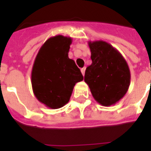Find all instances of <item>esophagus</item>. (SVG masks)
I'll use <instances>...</instances> for the list:
<instances>
[{
    "instance_id": "1",
    "label": "esophagus",
    "mask_w": 151,
    "mask_h": 151,
    "mask_svg": "<svg viewBox=\"0 0 151 151\" xmlns=\"http://www.w3.org/2000/svg\"><path fill=\"white\" fill-rule=\"evenodd\" d=\"M81 72H82V75H85V67H83V68H82V69H81Z\"/></svg>"
}]
</instances>
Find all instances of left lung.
Here are the masks:
<instances>
[{
	"label": "left lung",
	"instance_id": "obj_1",
	"mask_svg": "<svg viewBox=\"0 0 151 151\" xmlns=\"http://www.w3.org/2000/svg\"><path fill=\"white\" fill-rule=\"evenodd\" d=\"M92 63L85 70V82L96 101L102 106L116 104L130 85L129 66L122 54L104 41H89Z\"/></svg>",
	"mask_w": 151,
	"mask_h": 151
}]
</instances>
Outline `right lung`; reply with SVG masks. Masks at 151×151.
Wrapping results in <instances>:
<instances>
[{
	"label": "right lung",
	"mask_w": 151,
	"mask_h": 151,
	"mask_svg": "<svg viewBox=\"0 0 151 151\" xmlns=\"http://www.w3.org/2000/svg\"><path fill=\"white\" fill-rule=\"evenodd\" d=\"M72 38L54 36L41 47L32 69V86L38 101L50 109L69 102L75 85L83 76L68 57Z\"/></svg>",
	"instance_id": "obj_1"
}]
</instances>
